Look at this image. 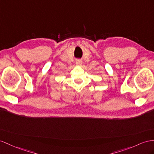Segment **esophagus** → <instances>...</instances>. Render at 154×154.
I'll list each match as a JSON object with an SVG mask.
<instances>
[{
	"instance_id": "34e87169",
	"label": "esophagus",
	"mask_w": 154,
	"mask_h": 154,
	"mask_svg": "<svg viewBox=\"0 0 154 154\" xmlns=\"http://www.w3.org/2000/svg\"><path fill=\"white\" fill-rule=\"evenodd\" d=\"M75 64H76V66H81L82 65V62L81 60H78L76 61Z\"/></svg>"
}]
</instances>
